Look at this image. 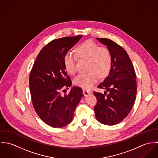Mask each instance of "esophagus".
Segmentation results:
<instances>
[{"instance_id":"obj_1","label":"esophagus","mask_w":158,"mask_h":158,"mask_svg":"<svg viewBox=\"0 0 158 158\" xmlns=\"http://www.w3.org/2000/svg\"><path fill=\"white\" fill-rule=\"evenodd\" d=\"M83 94L85 96H87L90 94V91H88V90H83Z\"/></svg>"}]
</instances>
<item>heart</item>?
I'll return each mask as SVG.
<instances>
[{
	"instance_id": "obj_1",
	"label": "heart",
	"mask_w": 158,
	"mask_h": 158,
	"mask_svg": "<svg viewBox=\"0 0 158 158\" xmlns=\"http://www.w3.org/2000/svg\"><path fill=\"white\" fill-rule=\"evenodd\" d=\"M78 58L88 60V73L80 74L73 80L75 86L84 89H89L97 81L99 76L106 77L112 66V57L110 50L104 47H98L94 42L88 40L76 48ZM76 56L70 53L64 58V66L70 74L75 72Z\"/></svg>"
}]
</instances>
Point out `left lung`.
I'll return each instance as SVG.
<instances>
[{
  "instance_id": "8db88e82",
  "label": "left lung",
  "mask_w": 158,
  "mask_h": 158,
  "mask_svg": "<svg viewBox=\"0 0 158 158\" xmlns=\"http://www.w3.org/2000/svg\"><path fill=\"white\" fill-rule=\"evenodd\" d=\"M96 39L107 46L112 66L108 76L98 86L106 90L104 94L93 92L97 100L94 111L101 123L114 125L122 122L134 105L137 93L135 70L128 53L120 45L110 39Z\"/></svg>"
}]
</instances>
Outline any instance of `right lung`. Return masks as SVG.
<instances>
[{
  "label": "right lung",
  "mask_w": 158,
  "mask_h": 158,
  "mask_svg": "<svg viewBox=\"0 0 158 158\" xmlns=\"http://www.w3.org/2000/svg\"><path fill=\"white\" fill-rule=\"evenodd\" d=\"M82 36L56 39L41 49L31 70L29 86L33 108L40 118L53 128L65 127L72 120L76 106L83 96L81 88H72L64 58L68 51Z\"/></svg>",
  "instance_id": "1"
}]
</instances>
